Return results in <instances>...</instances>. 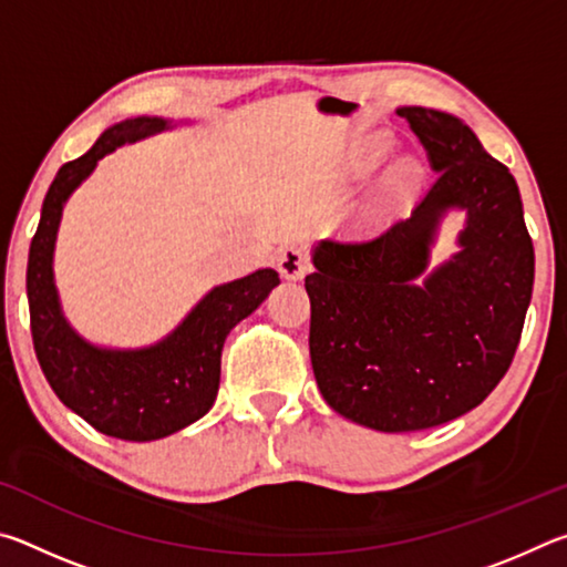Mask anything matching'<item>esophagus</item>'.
Returning a JSON list of instances; mask_svg holds the SVG:
<instances>
[{
	"label": "esophagus",
	"instance_id": "1",
	"mask_svg": "<svg viewBox=\"0 0 567 567\" xmlns=\"http://www.w3.org/2000/svg\"><path fill=\"white\" fill-rule=\"evenodd\" d=\"M275 262H277V272L287 277V280H302L307 270H310V257H307L305 249L300 247L280 249Z\"/></svg>",
	"mask_w": 567,
	"mask_h": 567
}]
</instances>
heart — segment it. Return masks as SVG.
<instances>
[{
	"label": "heart",
	"mask_w": 567,
	"mask_h": 567,
	"mask_svg": "<svg viewBox=\"0 0 567 567\" xmlns=\"http://www.w3.org/2000/svg\"><path fill=\"white\" fill-rule=\"evenodd\" d=\"M380 159V152L375 155H370L368 162L362 165V172H370L372 167L378 165ZM420 182V165L415 159H400L395 167L390 169V175L385 179V185H382V192L378 195L375 203H372L368 209H364V227L372 229V227H380L385 219L390 217L392 207L398 205V199H402L408 195V192L415 187Z\"/></svg>",
	"instance_id": "b5f03b06"
}]
</instances>
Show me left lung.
Returning <instances> with one entry per match:
<instances>
[{"mask_svg": "<svg viewBox=\"0 0 567 567\" xmlns=\"http://www.w3.org/2000/svg\"><path fill=\"white\" fill-rule=\"evenodd\" d=\"M435 182L412 215L368 243L312 252L310 358L328 405L380 433L443 425L511 368L535 280L520 192L463 120L400 107ZM463 208L461 252L425 274L439 219Z\"/></svg>", "mask_w": 567, "mask_h": 567, "instance_id": "8db88e82", "label": "left lung"}]
</instances>
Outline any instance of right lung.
<instances>
[{"mask_svg":"<svg viewBox=\"0 0 567 567\" xmlns=\"http://www.w3.org/2000/svg\"><path fill=\"white\" fill-rule=\"evenodd\" d=\"M169 127L162 117L124 120L104 130L87 155L62 165L44 197L27 262L32 340L47 382L94 430L132 443L167 437L207 415L219 390L225 338L280 285L270 267L217 285L165 340L140 350L97 348L66 322L52 270L64 203L104 155Z\"/></svg>","mask_w":567,"mask_h":567,"instance_id":"obj_1","label":"right lung"}]
</instances>
